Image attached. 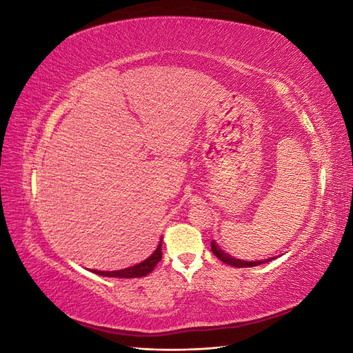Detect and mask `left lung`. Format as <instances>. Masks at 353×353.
<instances>
[{
    "mask_svg": "<svg viewBox=\"0 0 353 353\" xmlns=\"http://www.w3.org/2000/svg\"><path fill=\"white\" fill-rule=\"evenodd\" d=\"M210 249H212L213 254H215L219 261H222L223 263H228V265H231V266H236V268H249V266L252 268V266H258V265H261V263L270 262V261L274 259V258H272V259L258 261V262H248V261H241V259H234V258H231L230 254H227L225 252H222V250L218 248L215 241L210 243Z\"/></svg>",
    "mask_w": 353,
    "mask_h": 353,
    "instance_id": "1",
    "label": "left lung"
}]
</instances>
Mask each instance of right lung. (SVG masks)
<instances>
[{
    "instance_id": "1",
    "label": "right lung",
    "mask_w": 353,
    "mask_h": 353,
    "mask_svg": "<svg viewBox=\"0 0 353 353\" xmlns=\"http://www.w3.org/2000/svg\"><path fill=\"white\" fill-rule=\"evenodd\" d=\"M162 259V241L159 243L157 249L154 253L150 256V258L145 259L144 262L130 266V268H125L121 271H94L95 274L103 275V276H117V279H137V276H144L147 274H150L154 266Z\"/></svg>"
}]
</instances>
